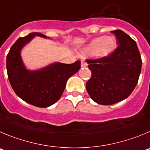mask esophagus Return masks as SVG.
I'll use <instances>...</instances> for the list:
<instances>
[{"mask_svg":"<svg viewBox=\"0 0 150 150\" xmlns=\"http://www.w3.org/2000/svg\"><path fill=\"white\" fill-rule=\"evenodd\" d=\"M87 67V63H86L85 61L82 60L81 61V67L82 68H84V67Z\"/></svg>","mask_w":150,"mask_h":150,"instance_id":"34e87169","label":"esophagus"}]
</instances>
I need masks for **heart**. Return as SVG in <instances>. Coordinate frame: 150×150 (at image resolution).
I'll return each mask as SVG.
<instances>
[{
	"instance_id": "obj_1",
	"label": "heart",
	"mask_w": 150,
	"mask_h": 150,
	"mask_svg": "<svg viewBox=\"0 0 150 150\" xmlns=\"http://www.w3.org/2000/svg\"><path fill=\"white\" fill-rule=\"evenodd\" d=\"M116 43L114 36H99L92 40L83 52L86 55L96 54L98 57H105L114 52Z\"/></svg>"
}]
</instances>
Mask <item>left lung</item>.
<instances>
[{
    "mask_svg": "<svg viewBox=\"0 0 150 150\" xmlns=\"http://www.w3.org/2000/svg\"><path fill=\"white\" fill-rule=\"evenodd\" d=\"M112 33L117 37V47L110 55L87 60L91 78L86 89L94 102L109 105L129 96L138 81L142 60L135 41L121 30Z\"/></svg>",
    "mask_w": 150,
    "mask_h": 150,
    "instance_id": "1",
    "label": "left lung"
}]
</instances>
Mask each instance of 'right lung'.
<instances>
[{"instance_id": "add662e5", "label": "right lung", "mask_w": 150, "mask_h": 150, "mask_svg": "<svg viewBox=\"0 0 150 150\" xmlns=\"http://www.w3.org/2000/svg\"><path fill=\"white\" fill-rule=\"evenodd\" d=\"M35 36L46 38L40 33H31L18 38L6 57V70L16 95L30 105L47 108L60 99L67 80L80 69L81 61L71 64L54 63L40 70H28L21 60V50Z\"/></svg>"}]
</instances>
